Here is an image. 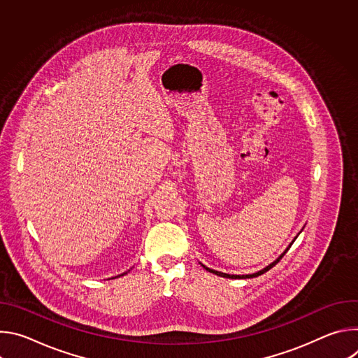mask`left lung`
<instances>
[{
    "mask_svg": "<svg viewBox=\"0 0 358 358\" xmlns=\"http://www.w3.org/2000/svg\"><path fill=\"white\" fill-rule=\"evenodd\" d=\"M290 245H292V243H290ZM289 248H290V246H289ZM289 248H287L286 250H289ZM285 253H286V252H285ZM285 253H282L280 257H279V258H278L275 262H272L269 266H266L265 269H262V271H259V272H257V273H253V275H228V273H222V272H218V271H213V269H210V268H207V266H203V265H202V266L206 268L208 272H211V273H215L217 276H222V278H229V279H246V278H257V276H259V275H264V273H265V272H268L269 269H272V268H273V266H275V265H276V264H278V262H279V261H280V259L285 257Z\"/></svg>",
    "mask_w": 358,
    "mask_h": 358,
    "instance_id": "1",
    "label": "left lung"
}]
</instances>
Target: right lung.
<instances>
[{"label": "right lung", "mask_w": 358, "mask_h": 358, "mask_svg": "<svg viewBox=\"0 0 358 358\" xmlns=\"http://www.w3.org/2000/svg\"><path fill=\"white\" fill-rule=\"evenodd\" d=\"M123 275H126V273H123Z\"/></svg>", "instance_id": "add662e5"}]
</instances>
